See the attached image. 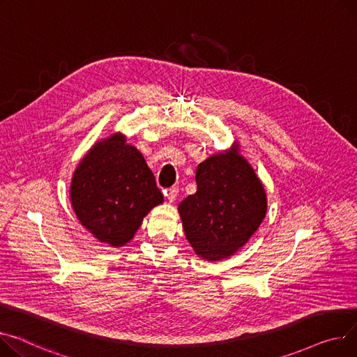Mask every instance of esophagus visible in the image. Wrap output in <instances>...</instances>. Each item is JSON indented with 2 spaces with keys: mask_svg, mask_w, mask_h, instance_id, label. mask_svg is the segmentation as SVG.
<instances>
[{
  "mask_svg": "<svg viewBox=\"0 0 357 357\" xmlns=\"http://www.w3.org/2000/svg\"><path fill=\"white\" fill-rule=\"evenodd\" d=\"M178 194H179V186H172V188H169V189H168V191H166V197H168L169 202L176 201Z\"/></svg>",
  "mask_w": 357,
  "mask_h": 357,
  "instance_id": "esophagus-1",
  "label": "esophagus"
}]
</instances>
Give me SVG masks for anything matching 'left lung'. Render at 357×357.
<instances>
[{
    "instance_id": "8db88e82",
    "label": "left lung",
    "mask_w": 357,
    "mask_h": 357,
    "mask_svg": "<svg viewBox=\"0 0 357 357\" xmlns=\"http://www.w3.org/2000/svg\"><path fill=\"white\" fill-rule=\"evenodd\" d=\"M195 179L197 192L179 204L185 235L198 255L211 261L227 258L266 217L263 183L235 151L199 163Z\"/></svg>"
}]
</instances>
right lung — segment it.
I'll use <instances>...</instances> for the list:
<instances>
[{
	"mask_svg": "<svg viewBox=\"0 0 357 357\" xmlns=\"http://www.w3.org/2000/svg\"><path fill=\"white\" fill-rule=\"evenodd\" d=\"M71 205L98 240L113 247L132 240L163 195L142 153L121 135L94 145L71 181Z\"/></svg>",
	"mask_w": 357,
	"mask_h": 357,
	"instance_id": "right-lung-1",
	"label": "right lung"
}]
</instances>
